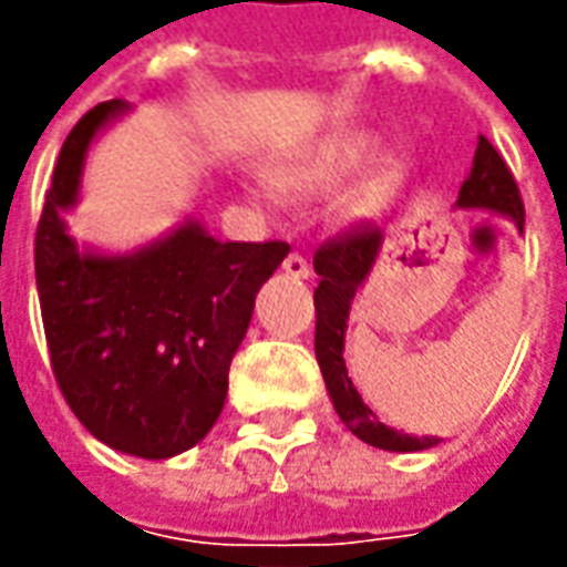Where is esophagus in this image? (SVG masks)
I'll return each instance as SVG.
<instances>
[{"label": "esophagus", "mask_w": 567, "mask_h": 567, "mask_svg": "<svg viewBox=\"0 0 567 567\" xmlns=\"http://www.w3.org/2000/svg\"><path fill=\"white\" fill-rule=\"evenodd\" d=\"M282 270L288 272V276H295V279H309V264L303 255H297V251H291L288 258L282 260Z\"/></svg>", "instance_id": "esophagus-1"}]
</instances>
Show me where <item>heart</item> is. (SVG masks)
<instances>
[{
    "label": "heart",
    "mask_w": 567,
    "mask_h": 567,
    "mask_svg": "<svg viewBox=\"0 0 567 567\" xmlns=\"http://www.w3.org/2000/svg\"><path fill=\"white\" fill-rule=\"evenodd\" d=\"M373 151H377V142L368 133H358V130L333 133V136L312 142L303 151H297L295 157L279 163L272 169V185L288 197H321L337 185H343L346 178H352L358 169H364ZM389 182H392V173L370 175L340 199L337 212L343 218L368 215L385 197Z\"/></svg>",
    "instance_id": "obj_1"
}]
</instances>
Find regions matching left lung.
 <instances>
[{
	"label": "left lung",
	"mask_w": 567,
	"mask_h": 567,
	"mask_svg": "<svg viewBox=\"0 0 567 567\" xmlns=\"http://www.w3.org/2000/svg\"><path fill=\"white\" fill-rule=\"evenodd\" d=\"M458 206L462 209H486L501 212L516 221L523 230L525 209L519 187L513 182L507 163L501 161V154L492 148L486 136L476 140V154L471 175L464 178L462 190H458ZM382 248V230L377 224H358L355 230L328 239L319 246L312 267L319 272V288H316V358H319L321 377L331 394L337 416L343 419V425L377 450L389 452H419L437 446V437H413V434H401L394 427L382 425L377 413L370 410L361 394L352 385V377L346 370V321H349V309L355 300V291L364 285V279L373 270V264L380 258Z\"/></svg>",
	"instance_id": "1"
}]
</instances>
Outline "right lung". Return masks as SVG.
<instances>
[{"label": "right lung", "mask_w": 567, "mask_h": 567, "mask_svg": "<svg viewBox=\"0 0 567 567\" xmlns=\"http://www.w3.org/2000/svg\"><path fill=\"white\" fill-rule=\"evenodd\" d=\"M93 105L60 148L35 230V285L56 385L105 446L173 458L221 416L227 373L255 295L288 243H218L185 221L130 255L79 248L63 212L79 203L91 142L127 112Z\"/></svg>", "instance_id": "obj_1"}]
</instances>
